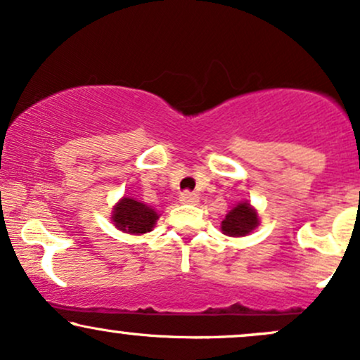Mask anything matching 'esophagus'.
Instances as JSON below:
<instances>
[{
  "label": "esophagus",
  "instance_id": "34e87169",
  "mask_svg": "<svg viewBox=\"0 0 360 360\" xmlns=\"http://www.w3.org/2000/svg\"><path fill=\"white\" fill-rule=\"evenodd\" d=\"M179 201H181V203H184V205H198V201H200V196H198L196 193L184 191V193H181Z\"/></svg>",
  "mask_w": 360,
  "mask_h": 360
}]
</instances>
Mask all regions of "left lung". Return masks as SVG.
<instances>
[{"label": "left lung", "mask_w": 360, "mask_h": 360, "mask_svg": "<svg viewBox=\"0 0 360 360\" xmlns=\"http://www.w3.org/2000/svg\"><path fill=\"white\" fill-rule=\"evenodd\" d=\"M260 225L257 210L249 201H240L226 213L225 220L221 221V233L229 237H245L254 232Z\"/></svg>", "instance_id": "left-lung-1"}]
</instances>
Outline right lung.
<instances>
[{
    "instance_id": "1",
    "label": "right lung",
    "mask_w": 360,
    "mask_h": 360,
    "mask_svg": "<svg viewBox=\"0 0 360 360\" xmlns=\"http://www.w3.org/2000/svg\"><path fill=\"white\" fill-rule=\"evenodd\" d=\"M160 214L154 208L135 200V198L123 196L111 212V223L120 232L130 235H143L154 230Z\"/></svg>"
}]
</instances>
